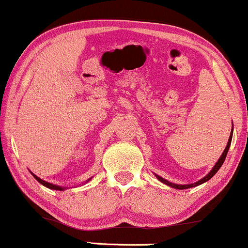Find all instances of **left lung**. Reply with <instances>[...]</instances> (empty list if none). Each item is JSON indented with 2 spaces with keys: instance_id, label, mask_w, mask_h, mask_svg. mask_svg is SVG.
Instances as JSON below:
<instances>
[{
  "instance_id": "1",
  "label": "left lung",
  "mask_w": 248,
  "mask_h": 248,
  "mask_svg": "<svg viewBox=\"0 0 248 248\" xmlns=\"http://www.w3.org/2000/svg\"><path fill=\"white\" fill-rule=\"evenodd\" d=\"M232 133H233V128H232ZM232 133H231V135H230L229 142H227V146H226V148H225L224 153H223V154H221L220 158H219V160H218V162H217V163H216V166H215V167H213V169L211 170V171H210L209 173H207V175L205 176V177H204V178H202V179H201V181L196 182V183H193V184H187V186H179V184H173V183H170V182H168V181H166V179H164V178H162V177H160V176H157V175H156V177H157V179H158V181H161V182H162V183L167 184V186H172V187H175V189H179V190L189 189V187H192V186H199V184H202V183H204V182L209 181V179H210V178H211V177H212V176H215V175H216V172H217V171H218V170H219V169H220V167H221V166H223V163H224L225 158H226L227 152H229V148H230V146H231V141H232Z\"/></svg>"
}]
</instances>
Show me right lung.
Instances as JSON below:
<instances>
[{
	"mask_svg": "<svg viewBox=\"0 0 248 248\" xmlns=\"http://www.w3.org/2000/svg\"><path fill=\"white\" fill-rule=\"evenodd\" d=\"M32 173V172H31ZM32 176L33 177H35L37 181L39 182V183L41 184H43V186H46V187H49V189H52V190H64V187H61V186H53V184H51V183H47V182H45V181H43V179H41L39 177H37L36 175H33L32 173Z\"/></svg>",
	"mask_w": 248,
	"mask_h": 248,
	"instance_id": "1",
	"label": "right lung"
}]
</instances>
